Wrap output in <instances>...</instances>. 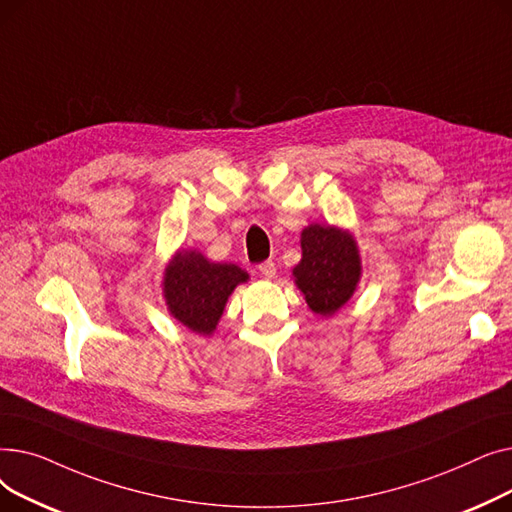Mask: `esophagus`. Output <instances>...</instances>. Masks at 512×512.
Instances as JSON below:
<instances>
[{
    "label": "esophagus",
    "mask_w": 512,
    "mask_h": 512,
    "mask_svg": "<svg viewBox=\"0 0 512 512\" xmlns=\"http://www.w3.org/2000/svg\"><path fill=\"white\" fill-rule=\"evenodd\" d=\"M259 274L265 278H274L276 276V263L274 261H263L259 265Z\"/></svg>",
    "instance_id": "34e87169"
}]
</instances>
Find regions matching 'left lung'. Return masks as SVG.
I'll use <instances>...</instances> for the list:
<instances>
[{"mask_svg": "<svg viewBox=\"0 0 512 512\" xmlns=\"http://www.w3.org/2000/svg\"><path fill=\"white\" fill-rule=\"evenodd\" d=\"M301 251L292 280L315 315L332 317L353 299L361 282L357 238L346 228L313 222L301 232Z\"/></svg>", "mask_w": 512, "mask_h": 512, "instance_id": "left-lung-1", "label": "left lung"}]
</instances>
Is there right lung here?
<instances>
[{"label":"right lung","mask_w":512,"mask_h":512,"mask_svg":"<svg viewBox=\"0 0 512 512\" xmlns=\"http://www.w3.org/2000/svg\"><path fill=\"white\" fill-rule=\"evenodd\" d=\"M247 280L249 274L236 263L211 261L195 249H178L164 267L161 294L176 321L199 336H211L228 297Z\"/></svg>","instance_id":"right-lung-1"}]
</instances>
